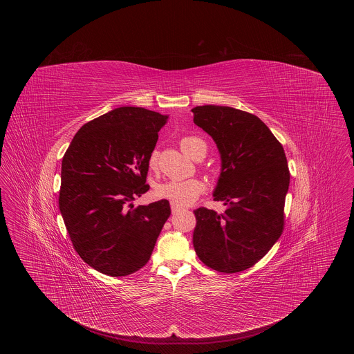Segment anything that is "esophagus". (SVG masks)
Instances as JSON below:
<instances>
[{
	"label": "esophagus",
	"mask_w": 354,
	"mask_h": 354,
	"mask_svg": "<svg viewBox=\"0 0 354 354\" xmlns=\"http://www.w3.org/2000/svg\"><path fill=\"white\" fill-rule=\"evenodd\" d=\"M180 209H182L180 205H178V204H175V203H171V211H172V214H176V212L180 211Z\"/></svg>",
	"instance_id": "1"
}]
</instances>
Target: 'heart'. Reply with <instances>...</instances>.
<instances>
[{
    "mask_svg": "<svg viewBox=\"0 0 354 354\" xmlns=\"http://www.w3.org/2000/svg\"><path fill=\"white\" fill-rule=\"evenodd\" d=\"M180 149L185 155L198 160L202 155L207 152V145L199 136L187 135L179 142ZM158 165V151L153 150L149 156L150 169H156ZM205 185L199 179H188V180H167L155 187V194L160 199H167L171 203L178 205H187L195 202L201 194H203Z\"/></svg>",
    "mask_w": 354,
    "mask_h": 354,
    "instance_id": "1",
    "label": "heart"
}]
</instances>
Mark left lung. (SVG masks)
Listing matches in <instances>:
<instances>
[{"mask_svg": "<svg viewBox=\"0 0 354 354\" xmlns=\"http://www.w3.org/2000/svg\"><path fill=\"white\" fill-rule=\"evenodd\" d=\"M194 122L215 140L221 159L214 201L225 211H194V248L218 272L248 270L263 259L284 230L289 169L281 143L256 115L228 106L192 109Z\"/></svg>", "mask_w": 354, "mask_h": 354, "instance_id": "left-lung-1", "label": "left lung"}]
</instances>
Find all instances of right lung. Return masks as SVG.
Here are the masks:
<instances>
[{
    "instance_id": "add662e5",
    "label": "right lung",
    "mask_w": 354,
    "mask_h": 354,
    "mask_svg": "<svg viewBox=\"0 0 354 354\" xmlns=\"http://www.w3.org/2000/svg\"><path fill=\"white\" fill-rule=\"evenodd\" d=\"M169 117L123 106L84 124L62 159L59 211L74 250L107 276H127L151 257L169 201L131 204L149 191V156Z\"/></svg>"
}]
</instances>
